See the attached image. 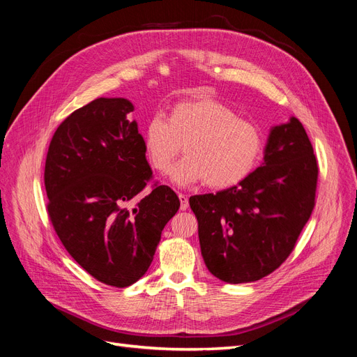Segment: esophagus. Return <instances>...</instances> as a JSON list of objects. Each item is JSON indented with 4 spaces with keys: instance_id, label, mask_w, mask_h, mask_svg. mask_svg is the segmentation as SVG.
Wrapping results in <instances>:
<instances>
[{
    "instance_id": "1",
    "label": "esophagus",
    "mask_w": 357,
    "mask_h": 357,
    "mask_svg": "<svg viewBox=\"0 0 357 357\" xmlns=\"http://www.w3.org/2000/svg\"><path fill=\"white\" fill-rule=\"evenodd\" d=\"M178 198H180V210H186L189 207V199L185 195V193H178Z\"/></svg>"
}]
</instances>
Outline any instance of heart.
Segmentation results:
<instances>
[{"label": "heart", "mask_w": 357, "mask_h": 357, "mask_svg": "<svg viewBox=\"0 0 357 357\" xmlns=\"http://www.w3.org/2000/svg\"><path fill=\"white\" fill-rule=\"evenodd\" d=\"M181 144L186 156L169 169L171 181L178 186L207 181L210 188L225 189L250 174L264 142L257 126L228 105L204 98L178 102L168 119L156 113L146 123L143 147L155 169L167 171Z\"/></svg>", "instance_id": "obj_1"}]
</instances>
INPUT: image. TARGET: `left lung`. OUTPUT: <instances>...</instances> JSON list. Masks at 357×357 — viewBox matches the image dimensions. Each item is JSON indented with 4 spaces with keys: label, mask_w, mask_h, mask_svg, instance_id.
Masks as SVG:
<instances>
[{
    "label": "left lung",
    "mask_w": 357,
    "mask_h": 357,
    "mask_svg": "<svg viewBox=\"0 0 357 357\" xmlns=\"http://www.w3.org/2000/svg\"><path fill=\"white\" fill-rule=\"evenodd\" d=\"M319 167L296 117L273 126L262 165L236 186L190 197L201 253L225 283L271 274L295 248L314 208Z\"/></svg>",
    "instance_id": "left-lung-1"
}]
</instances>
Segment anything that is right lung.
Listing matches in <instances>:
<instances>
[{"label": "right lung", "mask_w": 357, "mask_h": 357, "mask_svg": "<svg viewBox=\"0 0 357 357\" xmlns=\"http://www.w3.org/2000/svg\"><path fill=\"white\" fill-rule=\"evenodd\" d=\"M125 98H98L71 113L49 146L47 213L61 243L98 282L128 287L153 261L162 229L180 207L155 185L143 137Z\"/></svg>", "instance_id": "right-lung-1"}]
</instances>
